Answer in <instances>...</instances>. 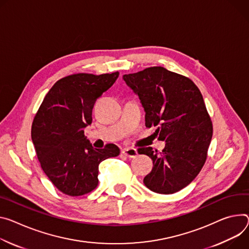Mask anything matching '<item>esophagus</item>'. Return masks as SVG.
<instances>
[{
	"instance_id": "34e87169",
	"label": "esophagus",
	"mask_w": 249,
	"mask_h": 249,
	"mask_svg": "<svg viewBox=\"0 0 249 249\" xmlns=\"http://www.w3.org/2000/svg\"><path fill=\"white\" fill-rule=\"evenodd\" d=\"M122 153H123V155H125L126 157H129V158H135L138 155L137 150L134 148H126L122 151Z\"/></svg>"
}]
</instances>
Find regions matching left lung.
<instances>
[{
    "label": "left lung",
    "instance_id": "obj_1",
    "mask_svg": "<svg viewBox=\"0 0 249 249\" xmlns=\"http://www.w3.org/2000/svg\"><path fill=\"white\" fill-rule=\"evenodd\" d=\"M123 79L139 96L146 127H157L158 139L166 142L162 152L138 149L153 161L144 184L158 194L177 193L200 172L213 137V123L199 89L190 78L162 66L125 74Z\"/></svg>",
    "mask_w": 249,
    "mask_h": 249
}]
</instances>
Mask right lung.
<instances>
[{"instance_id": "1", "label": "right lung", "mask_w": 249, "mask_h": 249, "mask_svg": "<svg viewBox=\"0 0 249 249\" xmlns=\"http://www.w3.org/2000/svg\"><path fill=\"white\" fill-rule=\"evenodd\" d=\"M118 76V71L65 76L53 84L34 118L32 140L40 167L65 195L92 192L98 185L99 164L120 154L114 144L93 148L84 135V128L92 122L96 99Z\"/></svg>"}]
</instances>
